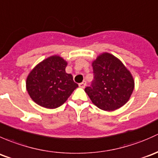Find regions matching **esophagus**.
Returning a JSON list of instances; mask_svg holds the SVG:
<instances>
[{"mask_svg":"<svg viewBox=\"0 0 158 158\" xmlns=\"http://www.w3.org/2000/svg\"><path fill=\"white\" fill-rule=\"evenodd\" d=\"M86 84H87L86 81H83V82L80 83V84H79V87H81V88H84V87H86Z\"/></svg>","mask_w":158,"mask_h":158,"instance_id":"34e87169","label":"esophagus"}]
</instances>
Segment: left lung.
<instances>
[{
  "mask_svg": "<svg viewBox=\"0 0 158 158\" xmlns=\"http://www.w3.org/2000/svg\"><path fill=\"white\" fill-rule=\"evenodd\" d=\"M92 66L94 80L84 90L92 103L105 111H113L127 103L135 82L122 61L110 53H103Z\"/></svg>",
  "mask_w": 158,
  "mask_h": 158,
  "instance_id": "obj_1",
  "label": "left lung"
}]
</instances>
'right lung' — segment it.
<instances>
[{
	"mask_svg": "<svg viewBox=\"0 0 158 158\" xmlns=\"http://www.w3.org/2000/svg\"><path fill=\"white\" fill-rule=\"evenodd\" d=\"M67 62L54 55L37 64L27 79V90L35 103L47 109L62 105L78 87L65 72Z\"/></svg>",
	"mask_w": 158,
	"mask_h": 158,
	"instance_id": "right-lung-1",
	"label": "right lung"
}]
</instances>
